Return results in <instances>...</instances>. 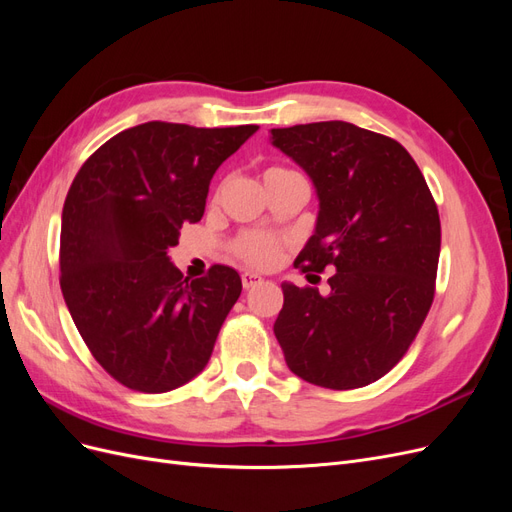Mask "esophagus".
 I'll return each mask as SVG.
<instances>
[{
    "label": "esophagus",
    "mask_w": 512,
    "mask_h": 512,
    "mask_svg": "<svg viewBox=\"0 0 512 512\" xmlns=\"http://www.w3.org/2000/svg\"><path fill=\"white\" fill-rule=\"evenodd\" d=\"M260 282H262V277H260V275H256V273H250V271L241 273V284H243V288H245V290H250V288L258 286Z\"/></svg>",
    "instance_id": "34e87169"
}]
</instances>
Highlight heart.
<instances>
[{"label":"heart","instance_id":"obj_1","mask_svg":"<svg viewBox=\"0 0 512 512\" xmlns=\"http://www.w3.org/2000/svg\"><path fill=\"white\" fill-rule=\"evenodd\" d=\"M292 177H301L299 173H294L290 168L284 166H271L262 173V179H265V185H275L282 183ZM232 252H235L237 258H241L247 265H252L256 269H269L273 267L277 260L282 256V243L275 237L265 235V232L258 230H245L241 235L232 241Z\"/></svg>","mask_w":512,"mask_h":512}]
</instances>
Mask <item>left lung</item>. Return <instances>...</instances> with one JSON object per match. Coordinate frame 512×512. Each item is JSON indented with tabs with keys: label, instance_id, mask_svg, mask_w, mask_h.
Returning a JSON list of instances; mask_svg holds the SVG:
<instances>
[{
	"label": "left lung",
	"instance_id": "8db88e82",
	"mask_svg": "<svg viewBox=\"0 0 512 512\" xmlns=\"http://www.w3.org/2000/svg\"><path fill=\"white\" fill-rule=\"evenodd\" d=\"M271 143L305 170L320 200L316 232L294 267L333 269L322 294L282 284L275 337L305 382L361 389L399 363L433 303L436 200L404 147L354 123L275 128Z\"/></svg>",
	"mask_w": 512,
	"mask_h": 512
}]
</instances>
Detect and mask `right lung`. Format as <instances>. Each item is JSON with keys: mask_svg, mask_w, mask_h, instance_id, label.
I'll return each mask as SVG.
<instances>
[{"mask_svg": "<svg viewBox=\"0 0 512 512\" xmlns=\"http://www.w3.org/2000/svg\"><path fill=\"white\" fill-rule=\"evenodd\" d=\"M256 130L147 121L108 138L70 185L61 292L94 359L132 391H173L209 363L241 277L213 265L188 280L168 247L203 218L215 170Z\"/></svg>", "mask_w": 512, "mask_h": 512, "instance_id": "1", "label": "right lung"}]
</instances>
